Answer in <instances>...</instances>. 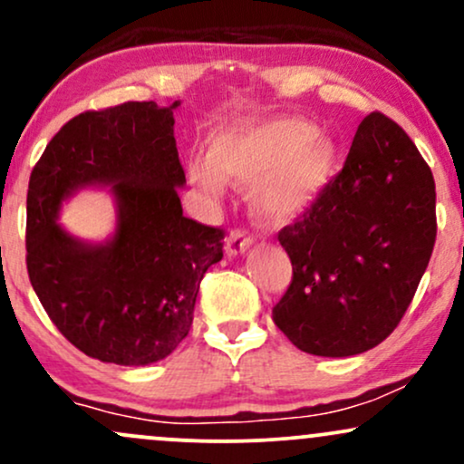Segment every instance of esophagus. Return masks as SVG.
Masks as SVG:
<instances>
[{
	"label": "esophagus",
	"mask_w": 464,
	"mask_h": 464,
	"mask_svg": "<svg viewBox=\"0 0 464 464\" xmlns=\"http://www.w3.org/2000/svg\"><path fill=\"white\" fill-rule=\"evenodd\" d=\"M250 244H253V239L244 236V231H231V236L227 237L225 250L228 257H236V255H242L244 250H248Z\"/></svg>",
	"instance_id": "esophagus-1"
}]
</instances>
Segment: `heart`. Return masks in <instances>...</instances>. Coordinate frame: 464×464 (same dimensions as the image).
Instances as JSON below:
<instances>
[{
    "instance_id": "1",
    "label": "heart",
    "mask_w": 464,
    "mask_h": 464,
    "mask_svg": "<svg viewBox=\"0 0 464 464\" xmlns=\"http://www.w3.org/2000/svg\"><path fill=\"white\" fill-rule=\"evenodd\" d=\"M335 148L312 124L290 117L239 121L211 137L207 161H194L189 177L218 194L222 185H253L255 214L266 225L296 220L321 194L334 169Z\"/></svg>"
}]
</instances>
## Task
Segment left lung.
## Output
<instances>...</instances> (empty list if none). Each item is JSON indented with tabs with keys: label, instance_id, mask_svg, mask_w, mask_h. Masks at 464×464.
Wrapping results in <instances>:
<instances>
[{
	"label": "left lung",
	"instance_id": "left-lung-1",
	"mask_svg": "<svg viewBox=\"0 0 464 464\" xmlns=\"http://www.w3.org/2000/svg\"><path fill=\"white\" fill-rule=\"evenodd\" d=\"M279 242L292 284L276 327L305 353H364L395 332L432 257V169L401 126L366 115L343 169Z\"/></svg>",
	"mask_w": 464,
	"mask_h": 464
}]
</instances>
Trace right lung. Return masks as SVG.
Masks as SVG:
<instances>
[{
    "label": "right lung",
    "mask_w": 464,
    "mask_h": 464,
    "mask_svg": "<svg viewBox=\"0 0 464 464\" xmlns=\"http://www.w3.org/2000/svg\"><path fill=\"white\" fill-rule=\"evenodd\" d=\"M179 104L84 111L52 137L30 174V284L58 332L100 362L168 358L189 334L202 276L222 259L225 231L185 218L180 207ZM93 184H109L118 205L114 237L100 245L55 222L62 200Z\"/></svg>",
    "instance_id": "add662e5"
}]
</instances>
